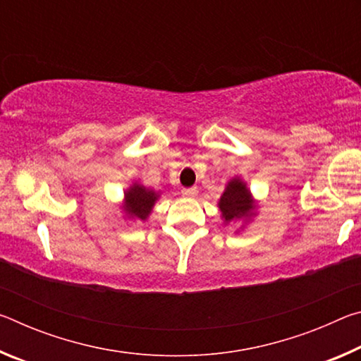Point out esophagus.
<instances>
[{
    "instance_id": "1",
    "label": "esophagus",
    "mask_w": 361,
    "mask_h": 361,
    "mask_svg": "<svg viewBox=\"0 0 361 361\" xmlns=\"http://www.w3.org/2000/svg\"><path fill=\"white\" fill-rule=\"evenodd\" d=\"M197 192H199V189L197 188H185L181 191V194L183 195H186V197H195V195H197Z\"/></svg>"
}]
</instances>
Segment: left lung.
Segmentation results:
<instances>
[{
	"mask_svg": "<svg viewBox=\"0 0 361 361\" xmlns=\"http://www.w3.org/2000/svg\"><path fill=\"white\" fill-rule=\"evenodd\" d=\"M219 209H221L223 218L226 221H232L234 218L250 215V210L253 209L250 202V192L245 185L240 180H232L224 194L219 199Z\"/></svg>",
	"mask_w": 361,
	"mask_h": 361,
	"instance_id": "left-lung-1",
	"label": "left lung"
}]
</instances>
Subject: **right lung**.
Returning <instances> with one entry per match:
<instances>
[{"label": "right lung", "instance_id": "obj_1", "mask_svg": "<svg viewBox=\"0 0 361 361\" xmlns=\"http://www.w3.org/2000/svg\"><path fill=\"white\" fill-rule=\"evenodd\" d=\"M157 199V194L148 191V189L143 186L135 185L130 188V191L126 192V210L130 213L133 218L137 219H146L149 215Z\"/></svg>", "mask_w": 361, "mask_h": 361}]
</instances>
